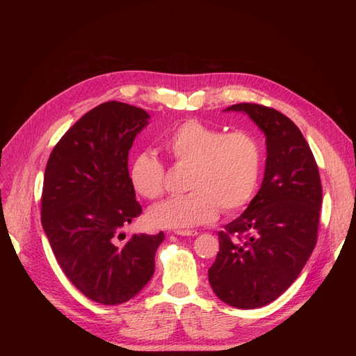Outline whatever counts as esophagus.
Wrapping results in <instances>:
<instances>
[{
    "label": "esophagus",
    "instance_id": "34e87169",
    "mask_svg": "<svg viewBox=\"0 0 356 356\" xmlns=\"http://www.w3.org/2000/svg\"><path fill=\"white\" fill-rule=\"evenodd\" d=\"M175 234H178V236H197V232H195V230H177Z\"/></svg>",
    "mask_w": 356,
    "mask_h": 356
}]
</instances>
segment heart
Listing matches in <instances>:
<instances>
[{"mask_svg":"<svg viewBox=\"0 0 356 356\" xmlns=\"http://www.w3.org/2000/svg\"><path fill=\"white\" fill-rule=\"evenodd\" d=\"M161 147L178 165H188L187 195L156 204L149 221L160 229H193L224 212H234L252 199L261 172V147L250 132L224 134L197 120L177 126ZM129 181L139 196L157 199L165 191V166L149 152L134 156Z\"/></svg>","mask_w":356,"mask_h":356,"instance_id":"1","label":"heart"}]
</instances>
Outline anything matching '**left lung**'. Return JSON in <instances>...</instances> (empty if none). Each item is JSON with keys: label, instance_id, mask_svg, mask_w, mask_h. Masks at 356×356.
<instances>
[{"label": "left lung", "instance_id": "1", "mask_svg": "<svg viewBox=\"0 0 356 356\" xmlns=\"http://www.w3.org/2000/svg\"><path fill=\"white\" fill-rule=\"evenodd\" d=\"M266 136L261 187L245 212L218 233L208 270L225 305L258 309L293 285L316 245L322 186L310 147L286 115L258 104H236Z\"/></svg>", "mask_w": 356, "mask_h": 356}]
</instances>
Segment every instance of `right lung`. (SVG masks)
I'll return each mask as SVG.
<instances>
[{"label": "right lung", "instance_id": "1", "mask_svg": "<svg viewBox=\"0 0 356 356\" xmlns=\"http://www.w3.org/2000/svg\"><path fill=\"white\" fill-rule=\"evenodd\" d=\"M148 120L134 105L101 104L60 138L44 172L41 224L53 254L74 286L105 306L141 293L165 241L163 232L129 238L122 232L143 212L127 156Z\"/></svg>", "mask_w": 356, "mask_h": 356}]
</instances>
